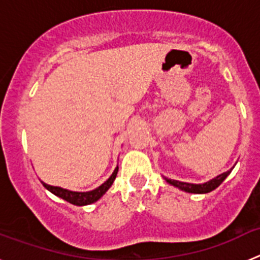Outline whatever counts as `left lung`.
<instances>
[{"label":"left lung","mask_w":260,"mask_h":260,"mask_svg":"<svg viewBox=\"0 0 260 260\" xmlns=\"http://www.w3.org/2000/svg\"><path fill=\"white\" fill-rule=\"evenodd\" d=\"M232 169H233V168H232ZM232 169L228 172H225V173L219 174L217 177H215V178H212L211 181H208V182H204V183L181 182V181L171 180V178H167V177H164V178L168 183H171V185L176 186V187H178V189L183 190V191H186V192H194V194H206V192H210V191H212V190H215L216 187H219V186L222 183V181H224L225 178L228 177V174L231 173Z\"/></svg>","instance_id":"8db88e82"}]
</instances>
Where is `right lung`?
Wrapping results in <instances>:
<instances>
[{
	"mask_svg": "<svg viewBox=\"0 0 260 260\" xmlns=\"http://www.w3.org/2000/svg\"><path fill=\"white\" fill-rule=\"evenodd\" d=\"M117 172H118V165H117V168L114 169L113 173H112V176H110L103 185L96 187L95 190H91V191L86 192L71 191V190L62 189V187H58V186H50L48 185V183L43 182V181H41V183H43L45 189L49 190L52 194H54L56 197H58V198L63 199V201L69 202V203L74 204V206H87V204L95 203L96 201H99V199L102 198L103 195L108 191V189H109L110 186H112V183L114 182V180H116Z\"/></svg>",
	"mask_w": 260,
	"mask_h": 260,
	"instance_id": "right-lung-1",
	"label": "right lung"
}]
</instances>
